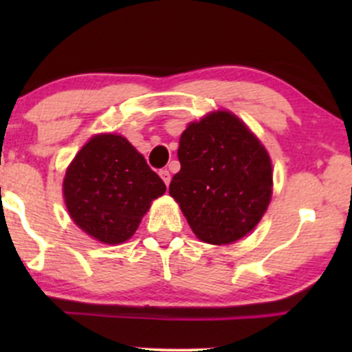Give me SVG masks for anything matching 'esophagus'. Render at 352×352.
<instances>
[{
  "label": "esophagus",
  "instance_id": "34e87169",
  "mask_svg": "<svg viewBox=\"0 0 352 352\" xmlns=\"http://www.w3.org/2000/svg\"><path fill=\"white\" fill-rule=\"evenodd\" d=\"M159 175H160V177H162L164 184H165V185H167V187H168V184H170V172H168V170H167V168H162V170H160V172H159Z\"/></svg>",
  "mask_w": 352,
  "mask_h": 352
}]
</instances>
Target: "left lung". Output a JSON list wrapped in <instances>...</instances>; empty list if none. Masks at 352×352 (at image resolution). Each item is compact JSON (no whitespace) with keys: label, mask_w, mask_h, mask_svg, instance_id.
<instances>
[{"label":"left lung","mask_w":352,"mask_h":352,"mask_svg":"<svg viewBox=\"0 0 352 352\" xmlns=\"http://www.w3.org/2000/svg\"><path fill=\"white\" fill-rule=\"evenodd\" d=\"M177 155L168 192L201 241L228 245L256 227L272 200V160L235 114L217 111L188 124Z\"/></svg>","instance_id":"1"}]
</instances>
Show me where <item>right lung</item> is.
<instances>
[{"label":"right lung","instance_id":"add662e5","mask_svg":"<svg viewBox=\"0 0 352 352\" xmlns=\"http://www.w3.org/2000/svg\"><path fill=\"white\" fill-rule=\"evenodd\" d=\"M165 190L142 153L116 134L92 137L67 167L63 184L72 221L106 245L134 235L152 200Z\"/></svg>","mask_w":352,"mask_h":352}]
</instances>
